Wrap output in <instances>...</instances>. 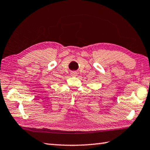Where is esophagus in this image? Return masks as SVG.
I'll use <instances>...</instances> for the list:
<instances>
[{"label":"esophagus","mask_w":150,"mask_h":150,"mask_svg":"<svg viewBox=\"0 0 150 150\" xmlns=\"http://www.w3.org/2000/svg\"><path fill=\"white\" fill-rule=\"evenodd\" d=\"M71 76H77V73L76 71H73V72L71 73Z\"/></svg>","instance_id":"34e87169"}]
</instances>
